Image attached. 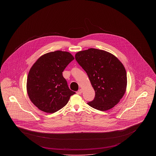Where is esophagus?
I'll return each mask as SVG.
<instances>
[{
	"instance_id": "34e87169",
	"label": "esophagus",
	"mask_w": 156,
	"mask_h": 156,
	"mask_svg": "<svg viewBox=\"0 0 156 156\" xmlns=\"http://www.w3.org/2000/svg\"><path fill=\"white\" fill-rule=\"evenodd\" d=\"M82 93V89H80V90H78L76 92V94H78V95H81Z\"/></svg>"
}]
</instances>
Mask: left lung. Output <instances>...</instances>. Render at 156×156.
I'll list each match as a JSON object with an SVG mask.
<instances>
[{
  "mask_svg": "<svg viewBox=\"0 0 156 156\" xmlns=\"http://www.w3.org/2000/svg\"><path fill=\"white\" fill-rule=\"evenodd\" d=\"M75 59L85 70L95 92L88 104L101 111H106L119 103L126 92L127 75L122 63L115 55L95 48L81 51Z\"/></svg>",
  "mask_w": 156,
  "mask_h": 156,
  "instance_id": "8db88e82",
  "label": "left lung"
}]
</instances>
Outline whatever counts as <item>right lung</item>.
<instances>
[{"mask_svg":"<svg viewBox=\"0 0 156 156\" xmlns=\"http://www.w3.org/2000/svg\"><path fill=\"white\" fill-rule=\"evenodd\" d=\"M74 59L69 52L56 51L42 55L31 68L27 90L31 101L40 110L50 113L58 111L75 94L69 89L62 75Z\"/></svg>","mask_w":156,"mask_h":156,"instance_id":"right-lung-1","label":"right lung"}]
</instances>
